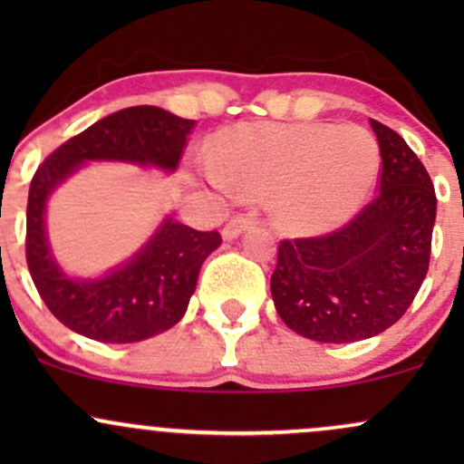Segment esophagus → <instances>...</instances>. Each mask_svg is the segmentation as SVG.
<instances>
[{
	"label": "esophagus",
	"mask_w": 464,
	"mask_h": 464,
	"mask_svg": "<svg viewBox=\"0 0 464 464\" xmlns=\"http://www.w3.org/2000/svg\"><path fill=\"white\" fill-rule=\"evenodd\" d=\"M253 218L250 216H236L231 218V220L227 222L225 228H222V237L225 239H236L239 233L244 231V228H248L250 225H253Z\"/></svg>",
	"instance_id": "obj_1"
}]
</instances>
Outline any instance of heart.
Instances as JSON below:
<instances>
[{
    "instance_id": "1",
    "label": "heart",
    "mask_w": 464,
    "mask_h": 464,
    "mask_svg": "<svg viewBox=\"0 0 464 464\" xmlns=\"http://www.w3.org/2000/svg\"><path fill=\"white\" fill-rule=\"evenodd\" d=\"M380 174V146L360 126L239 124L214 141L209 179L244 196L270 194L281 231L316 236L344 225Z\"/></svg>"
}]
</instances>
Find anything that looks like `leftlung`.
Masks as SVG:
<instances>
[{
  "label": "left lung",
  "mask_w": 464,
  "mask_h": 464,
  "mask_svg": "<svg viewBox=\"0 0 464 464\" xmlns=\"http://www.w3.org/2000/svg\"><path fill=\"white\" fill-rule=\"evenodd\" d=\"M382 154L377 196L327 236L281 239L270 292L292 332L358 343L406 314L428 275L436 194L401 135L371 120Z\"/></svg>",
  "instance_id": "8db88e82"
}]
</instances>
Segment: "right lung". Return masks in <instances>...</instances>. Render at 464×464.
<instances>
[{"label":"right lung","mask_w":464,"mask_h":464,"mask_svg":"<svg viewBox=\"0 0 464 464\" xmlns=\"http://www.w3.org/2000/svg\"><path fill=\"white\" fill-rule=\"evenodd\" d=\"M194 126V120L159 106L121 109L58 146L32 177L25 259L47 310L72 332L124 344L174 327L188 310L202 262L222 237L168 218L130 262L100 279H73L58 268L47 246V198L84 161H129L174 172Z\"/></svg>","instance_id":"1"}]
</instances>
